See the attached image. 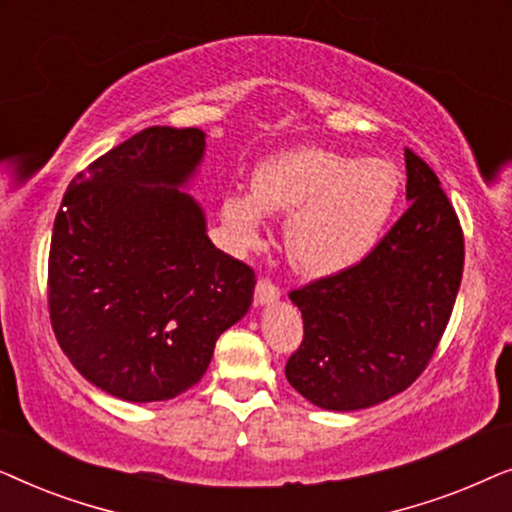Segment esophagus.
Segmentation results:
<instances>
[{"label": "esophagus", "instance_id": "esophagus-1", "mask_svg": "<svg viewBox=\"0 0 512 512\" xmlns=\"http://www.w3.org/2000/svg\"><path fill=\"white\" fill-rule=\"evenodd\" d=\"M279 286L272 282L270 277H261L256 284V303L258 305H268V303H275L279 298Z\"/></svg>", "mask_w": 512, "mask_h": 512}]
</instances>
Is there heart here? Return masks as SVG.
<instances>
[{
	"label": "heart",
	"mask_w": 512,
	"mask_h": 512,
	"mask_svg": "<svg viewBox=\"0 0 512 512\" xmlns=\"http://www.w3.org/2000/svg\"><path fill=\"white\" fill-rule=\"evenodd\" d=\"M401 195L396 167L328 149H293L258 167L251 193L223 200V221L240 244H256L263 212L289 216L284 249L305 275H333L363 261Z\"/></svg>",
	"instance_id": "1"
}]
</instances>
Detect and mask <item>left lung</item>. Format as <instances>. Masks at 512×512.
<instances>
[{"mask_svg": "<svg viewBox=\"0 0 512 512\" xmlns=\"http://www.w3.org/2000/svg\"><path fill=\"white\" fill-rule=\"evenodd\" d=\"M410 207L352 268L289 291L303 342L286 380L324 410L408 389L436 354L464 272V230L436 172L405 146Z\"/></svg>", "mask_w": 512, "mask_h": 512, "instance_id": "8db88e82", "label": "left lung"}]
</instances>
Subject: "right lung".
<instances>
[{
	"instance_id": "right-lung-1",
	"label": "right lung",
	"mask_w": 512,
	"mask_h": 512,
	"mask_svg": "<svg viewBox=\"0 0 512 512\" xmlns=\"http://www.w3.org/2000/svg\"><path fill=\"white\" fill-rule=\"evenodd\" d=\"M205 132L153 125L93 160L53 223L48 314L74 368L132 403L191 389L247 314L256 272L216 249L181 193Z\"/></svg>"
}]
</instances>
